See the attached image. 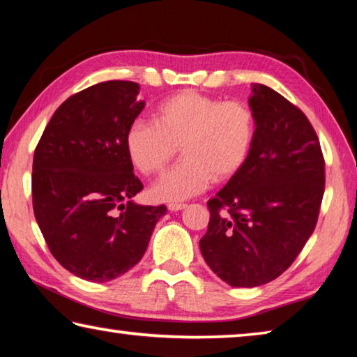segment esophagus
Wrapping results in <instances>:
<instances>
[{"label": "esophagus", "instance_id": "1", "mask_svg": "<svg viewBox=\"0 0 357 357\" xmlns=\"http://www.w3.org/2000/svg\"><path fill=\"white\" fill-rule=\"evenodd\" d=\"M184 208H185L184 203H170V204H168V209H170L172 213H176V211H181Z\"/></svg>", "mask_w": 357, "mask_h": 357}]
</instances>
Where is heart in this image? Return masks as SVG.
Returning a JSON list of instances; mask_svg holds the SVG:
<instances>
[{
  "instance_id": "1",
  "label": "heart",
  "mask_w": 357,
  "mask_h": 357,
  "mask_svg": "<svg viewBox=\"0 0 357 357\" xmlns=\"http://www.w3.org/2000/svg\"><path fill=\"white\" fill-rule=\"evenodd\" d=\"M255 114L239 100L184 89L157 105L154 123L137 119L126 132V151L143 174L164 170L181 148L183 162L151 187L157 202L176 203L227 181L245 165L255 140Z\"/></svg>"
}]
</instances>
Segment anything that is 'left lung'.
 I'll return each instance as SVG.
<instances>
[{
  "instance_id": "obj_1",
  "label": "left lung",
  "mask_w": 357,
  "mask_h": 357,
  "mask_svg": "<svg viewBox=\"0 0 357 357\" xmlns=\"http://www.w3.org/2000/svg\"><path fill=\"white\" fill-rule=\"evenodd\" d=\"M255 140L245 165L208 202L204 261L231 287L253 288L291 266L315 229L324 159L310 121L274 89L253 83Z\"/></svg>"
}]
</instances>
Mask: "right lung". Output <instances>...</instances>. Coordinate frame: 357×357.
I'll use <instances>...</instances> for the list:
<instances>
[{
    "mask_svg": "<svg viewBox=\"0 0 357 357\" xmlns=\"http://www.w3.org/2000/svg\"><path fill=\"white\" fill-rule=\"evenodd\" d=\"M135 82L112 80L70 96L53 113L33 159V209L58 263L110 282L146 252L164 204L143 206L126 132L144 108Z\"/></svg>",
    "mask_w": 357,
    "mask_h": 357,
    "instance_id": "right-lung-1",
    "label": "right lung"
}]
</instances>
